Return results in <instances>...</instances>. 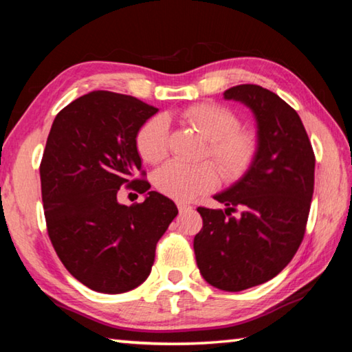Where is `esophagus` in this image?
Segmentation results:
<instances>
[{"label": "esophagus", "instance_id": "esophagus-1", "mask_svg": "<svg viewBox=\"0 0 352 352\" xmlns=\"http://www.w3.org/2000/svg\"><path fill=\"white\" fill-rule=\"evenodd\" d=\"M177 206H178V210H180V212L190 210V205H188V204H177Z\"/></svg>", "mask_w": 352, "mask_h": 352}]
</instances>
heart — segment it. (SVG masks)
Segmentation results:
<instances>
[{"mask_svg": "<svg viewBox=\"0 0 352 352\" xmlns=\"http://www.w3.org/2000/svg\"><path fill=\"white\" fill-rule=\"evenodd\" d=\"M182 119L208 141L206 153L225 180H236L248 169L256 155V138L241 130V121L233 111L217 104L192 105L182 113ZM168 122L153 116L136 133V148L147 163H158L168 151ZM219 177L211 164H182L170 162L155 174L160 192L170 199L188 201L217 186Z\"/></svg>", "mask_w": 352, "mask_h": 352, "instance_id": "heart-1", "label": "heart"}]
</instances>
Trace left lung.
Listing matches in <instances>:
<instances>
[{"label": "left lung", "instance_id": "8db88e82", "mask_svg": "<svg viewBox=\"0 0 352 352\" xmlns=\"http://www.w3.org/2000/svg\"><path fill=\"white\" fill-rule=\"evenodd\" d=\"M252 110L256 155L239 180L212 197L226 208H197L204 228L194 237L208 284L241 292L275 278L302 241L314 194V151L301 118L267 88L236 85L223 93ZM239 207L237 218L230 212Z\"/></svg>", "mask_w": 352, "mask_h": 352}]
</instances>
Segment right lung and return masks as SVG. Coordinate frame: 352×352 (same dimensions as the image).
I'll list each match as a JSON object with an SVG mask.
<instances>
[{
    "label": "right lung",
    "instance_id": "right-lung-1",
    "mask_svg": "<svg viewBox=\"0 0 352 352\" xmlns=\"http://www.w3.org/2000/svg\"><path fill=\"white\" fill-rule=\"evenodd\" d=\"M157 107L127 94L91 91L58 113L40 164L47 234L77 281L100 294H124L151 275L157 242L177 217L174 201L146 180L136 133ZM145 194L127 207L122 184Z\"/></svg>",
    "mask_w": 352,
    "mask_h": 352
}]
</instances>
